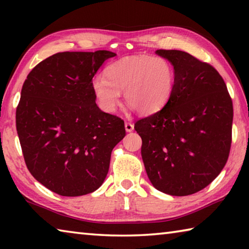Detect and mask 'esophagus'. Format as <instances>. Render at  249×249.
<instances>
[{"label":"esophagus","instance_id":"1","mask_svg":"<svg viewBox=\"0 0 249 249\" xmlns=\"http://www.w3.org/2000/svg\"><path fill=\"white\" fill-rule=\"evenodd\" d=\"M125 129L126 132H132V130L134 129V125L132 123H129V122H125Z\"/></svg>","mask_w":249,"mask_h":249}]
</instances>
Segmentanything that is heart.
Returning a JSON list of instances; mask_svg holds the SVG:
<instances>
[{
  "mask_svg": "<svg viewBox=\"0 0 249 249\" xmlns=\"http://www.w3.org/2000/svg\"><path fill=\"white\" fill-rule=\"evenodd\" d=\"M103 75H96L92 90L100 107L116 111L124 92L126 103L141 114H153L169 101L176 83V70L160 56H132L109 64Z\"/></svg>",
  "mask_w": 249,
  "mask_h": 249,
  "instance_id": "1",
  "label": "heart"
}]
</instances>
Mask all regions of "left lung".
<instances>
[{
	"mask_svg": "<svg viewBox=\"0 0 249 249\" xmlns=\"http://www.w3.org/2000/svg\"><path fill=\"white\" fill-rule=\"evenodd\" d=\"M176 70L172 95L160 111L136 122L151 184L176 196L193 195L220 175L231 142L233 103L212 66L181 50L159 49Z\"/></svg>",
	"mask_w": 249,
	"mask_h": 249,
	"instance_id": "8db88e82",
	"label": "left lung"
}]
</instances>
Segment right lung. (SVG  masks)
Listing matches in <instances>:
<instances>
[{
    "mask_svg": "<svg viewBox=\"0 0 249 249\" xmlns=\"http://www.w3.org/2000/svg\"><path fill=\"white\" fill-rule=\"evenodd\" d=\"M116 53H58L39 62L23 84L16 129L29 172L50 191L79 196L102 185L124 121L101 111L92 79Z\"/></svg>",
    "mask_w": 249,
    "mask_h": 249,
    "instance_id": "add662e5",
    "label": "right lung"
}]
</instances>
